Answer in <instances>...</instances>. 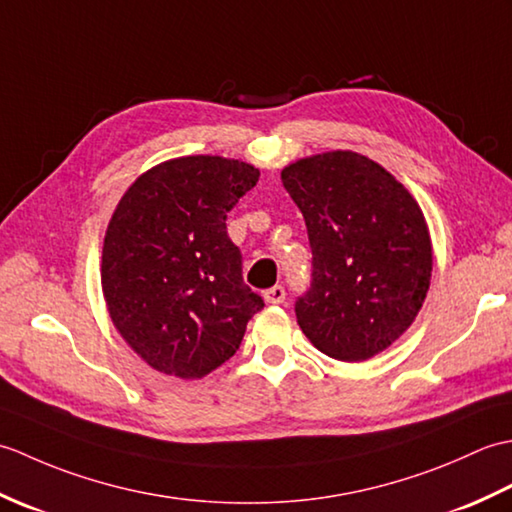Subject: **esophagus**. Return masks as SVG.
<instances>
[{
    "mask_svg": "<svg viewBox=\"0 0 512 512\" xmlns=\"http://www.w3.org/2000/svg\"><path fill=\"white\" fill-rule=\"evenodd\" d=\"M284 299H286L284 286H273V288L264 292V301L270 303V306H277V303H284Z\"/></svg>",
    "mask_w": 512,
    "mask_h": 512,
    "instance_id": "esophagus-1",
    "label": "esophagus"
}]
</instances>
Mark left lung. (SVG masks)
I'll use <instances>...</instances> for the list:
<instances>
[{"instance_id":"obj_1","label":"left lung","mask_w":512,"mask_h":512,"mask_svg":"<svg viewBox=\"0 0 512 512\" xmlns=\"http://www.w3.org/2000/svg\"><path fill=\"white\" fill-rule=\"evenodd\" d=\"M308 226L312 286L297 306L308 341L361 363L407 332L431 286L433 248L416 198L378 162L350 149L281 169Z\"/></svg>"}]
</instances>
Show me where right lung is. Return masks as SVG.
Segmentation results:
<instances>
[{
  "label": "right lung",
  "instance_id": "1",
  "mask_svg": "<svg viewBox=\"0 0 512 512\" xmlns=\"http://www.w3.org/2000/svg\"><path fill=\"white\" fill-rule=\"evenodd\" d=\"M257 180L242 160L182 156L140 173L118 200L103 242V297L118 334L156 372L211 374L264 308L226 235V213Z\"/></svg>",
  "mask_w": 512,
  "mask_h": 512
}]
</instances>
